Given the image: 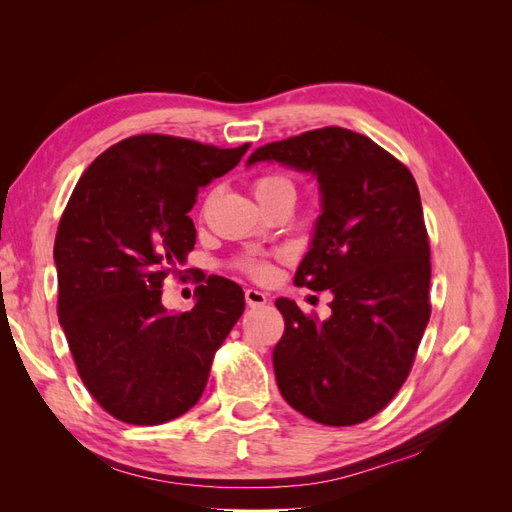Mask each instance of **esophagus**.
<instances>
[{
    "instance_id": "esophagus-1",
    "label": "esophagus",
    "mask_w": 512,
    "mask_h": 512,
    "mask_svg": "<svg viewBox=\"0 0 512 512\" xmlns=\"http://www.w3.org/2000/svg\"><path fill=\"white\" fill-rule=\"evenodd\" d=\"M245 303L250 305V307L265 305V303H267V294L256 290V288H247V290H245Z\"/></svg>"
}]
</instances>
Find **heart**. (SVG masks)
I'll use <instances>...</instances> for the list:
<instances>
[{
	"label": "heart",
	"mask_w": 512,
	"mask_h": 512,
	"mask_svg": "<svg viewBox=\"0 0 512 512\" xmlns=\"http://www.w3.org/2000/svg\"><path fill=\"white\" fill-rule=\"evenodd\" d=\"M284 188H292L290 181L284 179V177H275V175L260 177V179L254 183L256 196H265V194H271V192H277V190H284ZM243 267H245V271H250L252 275L260 277V280H265V277L271 275V267L267 265V262L256 260V258L245 260Z\"/></svg>",
	"instance_id": "b5f03b06"
}]
</instances>
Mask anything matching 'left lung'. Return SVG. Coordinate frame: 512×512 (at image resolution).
I'll use <instances>...</instances> for the list:
<instances>
[{
    "label": "left lung",
    "instance_id": "1",
    "mask_svg": "<svg viewBox=\"0 0 512 512\" xmlns=\"http://www.w3.org/2000/svg\"><path fill=\"white\" fill-rule=\"evenodd\" d=\"M318 181L320 215L294 284L331 290V316L275 301L286 329L273 348L282 397L331 427L378 414L406 382L429 322V241L410 170L371 138L322 128L258 147Z\"/></svg>",
    "mask_w": 512,
    "mask_h": 512
}]
</instances>
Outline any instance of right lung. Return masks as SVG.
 <instances>
[{
    "label": "right lung",
    "instance_id": "obj_1",
    "mask_svg": "<svg viewBox=\"0 0 512 512\" xmlns=\"http://www.w3.org/2000/svg\"><path fill=\"white\" fill-rule=\"evenodd\" d=\"M250 145L218 149L141 134L98 156L68 200L55 237L59 324L87 391L130 425L188 412L241 318L239 284L213 275L190 312H168L162 282L194 250L198 190L226 175Z\"/></svg>",
    "mask_w": 512,
    "mask_h": 512
}]
</instances>
